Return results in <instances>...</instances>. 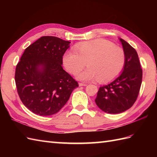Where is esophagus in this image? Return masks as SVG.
Returning a JSON list of instances; mask_svg holds the SVG:
<instances>
[{"instance_id":"34e87169","label":"esophagus","mask_w":157,"mask_h":157,"mask_svg":"<svg viewBox=\"0 0 157 157\" xmlns=\"http://www.w3.org/2000/svg\"><path fill=\"white\" fill-rule=\"evenodd\" d=\"M79 86H87V84H83V83H79Z\"/></svg>"}]
</instances>
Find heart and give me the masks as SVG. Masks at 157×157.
Returning a JSON list of instances; mask_svg holds the SVG:
<instances>
[{"label":"heart","instance_id":"b5f03b06","mask_svg":"<svg viewBox=\"0 0 157 157\" xmlns=\"http://www.w3.org/2000/svg\"><path fill=\"white\" fill-rule=\"evenodd\" d=\"M74 51L69 50L64 53L63 63L70 73L76 75L87 62L88 68L78 75L82 81L110 82L121 73L125 66L123 49L105 39L79 43L74 46Z\"/></svg>","mask_w":157,"mask_h":157}]
</instances>
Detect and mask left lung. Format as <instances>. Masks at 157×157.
Wrapping results in <instances>:
<instances>
[{"instance_id":"1","label":"left lung","mask_w":157,"mask_h":157,"mask_svg":"<svg viewBox=\"0 0 157 157\" xmlns=\"http://www.w3.org/2000/svg\"><path fill=\"white\" fill-rule=\"evenodd\" d=\"M119 40L125 54L122 73L111 83L100 87L95 99L96 105L110 114L121 113L132 107L138 98L142 79L137 52L124 40Z\"/></svg>"}]
</instances>
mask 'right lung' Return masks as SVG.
<instances>
[{
	"label": "right lung",
	"mask_w": 157,
	"mask_h": 157,
	"mask_svg": "<svg viewBox=\"0 0 157 157\" xmlns=\"http://www.w3.org/2000/svg\"><path fill=\"white\" fill-rule=\"evenodd\" d=\"M70 42L42 36L26 48L16 66L15 79L23 104L36 115L58 113L78 84L62 67Z\"/></svg>",
	"instance_id": "1"
}]
</instances>
